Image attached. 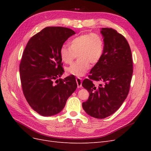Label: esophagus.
I'll use <instances>...</instances> for the list:
<instances>
[{
  "label": "esophagus",
  "instance_id": "34e87169",
  "mask_svg": "<svg viewBox=\"0 0 151 151\" xmlns=\"http://www.w3.org/2000/svg\"><path fill=\"white\" fill-rule=\"evenodd\" d=\"M76 82H77V87L79 88H81L82 87V79L79 78V77H77L76 79Z\"/></svg>",
  "mask_w": 151,
  "mask_h": 151
}]
</instances>
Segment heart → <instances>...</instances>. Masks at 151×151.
<instances>
[{"label": "heart", "mask_w": 151, "mask_h": 151, "mask_svg": "<svg viewBox=\"0 0 151 151\" xmlns=\"http://www.w3.org/2000/svg\"><path fill=\"white\" fill-rule=\"evenodd\" d=\"M104 51L102 38L96 33L84 34L73 38L69 47L63 46L60 57L65 64H70L78 57V60L67 68V72L76 77H83L89 70L91 63L95 65L101 58Z\"/></svg>", "instance_id": "heart-1"}]
</instances>
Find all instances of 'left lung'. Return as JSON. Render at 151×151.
<instances>
[{
  "label": "left lung",
  "instance_id": "1",
  "mask_svg": "<svg viewBox=\"0 0 151 151\" xmlns=\"http://www.w3.org/2000/svg\"><path fill=\"white\" fill-rule=\"evenodd\" d=\"M100 32L104 42L103 55L82 86L89 93L88 99L83 103L84 111L91 116L103 119L117 111L127 98L133 74V61L124 36L112 28H102ZM93 80L100 84L95 85Z\"/></svg>",
  "mask_w": 151,
  "mask_h": 151
}]
</instances>
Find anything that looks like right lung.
<instances>
[{"label": "right lung", "instance_id": "add662e5", "mask_svg": "<svg viewBox=\"0 0 151 151\" xmlns=\"http://www.w3.org/2000/svg\"><path fill=\"white\" fill-rule=\"evenodd\" d=\"M75 34L67 28L47 27L31 38L22 54L19 65L22 91L29 106L43 116L60 113L77 87L74 76L60 78L64 72L60 50Z\"/></svg>", "mask_w": 151, "mask_h": 151}]
</instances>
